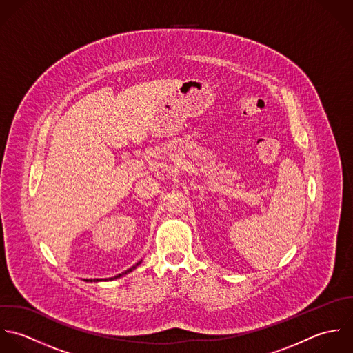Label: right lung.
Here are the masks:
<instances>
[{
	"mask_svg": "<svg viewBox=\"0 0 353 353\" xmlns=\"http://www.w3.org/2000/svg\"><path fill=\"white\" fill-rule=\"evenodd\" d=\"M141 262H138V263H137V265H135V266H132V268H131V269H128V270H125V272H124V273H121V274H119V276H114V277H112V279H109V280H110V281H112V280H116V279H120V277H123V276H124V274H128V273H130V272H132V270H135V269H137V268H138V266H139V265H141ZM85 281H90V282L106 281V279H105V280H102V279H101V280H99V279H94V280H85Z\"/></svg>",
	"mask_w": 353,
	"mask_h": 353,
	"instance_id": "1",
	"label": "right lung"
}]
</instances>
